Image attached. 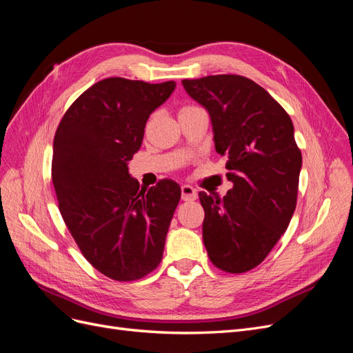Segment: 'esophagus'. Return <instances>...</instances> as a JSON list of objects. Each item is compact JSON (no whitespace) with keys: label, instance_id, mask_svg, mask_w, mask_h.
Returning <instances> with one entry per match:
<instances>
[{"label":"esophagus","instance_id":"obj_1","mask_svg":"<svg viewBox=\"0 0 353 353\" xmlns=\"http://www.w3.org/2000/svg\"><path fill=\"white\" fill-rule=\"evenodd\" d=\"M181 197H183L184 201L196 200L197 199V191H196V188H193L191 185L184 184L183 187H181Z\"/></svg>","mask_w":353,"mask_h":353}]
</instances>
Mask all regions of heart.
<instances>
[{
	"label": "heart",
	"instance_id": "1",
	"mask_svg": "<svg viewBox=\"0 0 353 353\" xmlns=\"http://www.w3.org/2000/svg\"><path fill=\"white\" fill-rule=\"evenodd\" d=\"M188 108H190V105H188Z\"/></svg>",
	"mask_w": 353,
	"mask_h": 353
}]
</instances>
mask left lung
<instances>
[{"label": "left lung", "mask_w": 353, "mask_h": 353, "mask_svg": "<svg viewBox=\"0 0 353 353\" xmlns=\"http://www.w3.org/2000/svg\"><path fill=\"white\" fill-rule=\"evenodd\" d=\"M183 85L209 112L215 148L227 157L232 183L223 199L199 193L203 241L216 268L248 272L268 256L296 209L302 153L293 122L268 91L240 74L184 79Z\"/></svg>", "instance_id": "left-lung-1"}]
</instances>
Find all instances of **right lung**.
<instances>
[{"label": "right lung", "instance_id": "obj_1", "mask_svg": "<svg viewBox=\"0 0 353 353\" xmlns=\"http://www.w3.org/2000/svg\"><path fill=\"white\" fill-rule=\"evenodd\" d=\"M175 87L103 79L73 101L54 135L51 176L63 221L85 259L116 281L140 280L162 261L181 188L160 179L143 190L128 162Z\"/></svg>", "mask_w": 353, "mask_h": 353}]
</instances>
